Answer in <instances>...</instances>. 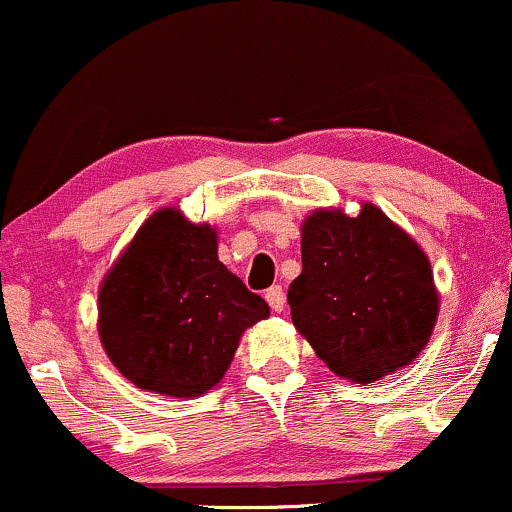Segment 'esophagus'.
<instances>
[{"instance_id":"obj_1","label":"esophagus","mask_w":512,"mask_h":512,"mask_svg":"<svg viewBox=\"0 0 512 512\" xmlns=\"http://www.w3.org/2000/svg\"><path fill=\"white\" fill-rule=\"evenodd\" d=\"M266 302L270 304V309H273L275 314H282V311H285V292H282V287H270L266 292Z\"/></svg>"}]
</instances>
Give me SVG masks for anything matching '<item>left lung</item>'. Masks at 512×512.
<instances>
[{
  "label": "left lung",
  "mask_w": 512,
  "mask_h": 512,
  "mask_svg": "<svg viewBox=\"0 0 512 512\" xmlns=\"http://www.w3.org/2000/svg\"><path fill=\"white\" fill-rule=\"evenodd\" d=\"M287 302L316 357L362 386L410 366L441 309L429 256L374 203L354 218L342 208L306 215Z\"/></svg>",
  "instance_id": "8db88e82"
}]
</instances>
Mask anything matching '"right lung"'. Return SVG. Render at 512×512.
<instances>
[{
	"mask_svg": "<svg viewBox=\"0 0 512 512\" xmlns=\"http://www.w3.org/2000/svg\"><path fill=\"white\" fill-rule=\"evenodd\" d=\"M270 316L218 258V230L160 208L138 227L98 290V335L136 388L198 398L230 369L244 330Z\"/></svg>",
	"mask_w": 512,
	"mask_h": 512,
	"instance_id": "add662e5",
	"label": "right lung"
}]
</instances>
